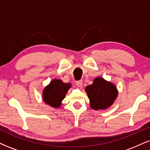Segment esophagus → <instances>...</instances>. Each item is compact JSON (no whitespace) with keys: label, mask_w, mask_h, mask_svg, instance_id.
<instances>
[{"label":"esophagus","mask_w":150,"mask_h":150,"mask_svg":"<svg viewBox=\"0 0 150 150\" xmlns=\"http://www.w3.org/2000/svg\"><path fill=\"white\" fill-rule=\"evenodd\" d=\"M76 85L79 88H81V87H82V85H83V82L81 80H79V81H76Z\"/></svg>","instance_id":"1"}]
</instances>
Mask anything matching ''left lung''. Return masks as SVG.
<instances>
[{
    "label": "left lung",
    "instance_id": "8db88e82",
    "mask_svg": "<svg viewBox=\"0 0 150 150\" xmlns=\"http://www.w3.org/2000/svg\"><path fill=\"white\" fill-rule=\"evenodd\" d=\"M90 101V107L94 110H105L114 103L118 95L115 85L103 77H98L93 84L85 88Z\"/></svg>",
    "mask_w": 150,
    "mask_h": 150
}]
</instances>
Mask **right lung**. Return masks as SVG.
<instances>
[{
    "label": "right lung",
    "mask_w": 150,
    "mask_h": 150,
    "mask_svg": "<svg viewBox=\"0 0 150 150\" xmlns=\"http://www.w3.org/2000/svg\"><path fill=\"white\" fill-rule=\"evenodd\" d=\"M71 83H64L61 79H54L43 88L42 99L45 104L54 108H59L62 102L71 88Z\"/></svg>",
    "instance_id": "obj_1"
}]
</instances>
